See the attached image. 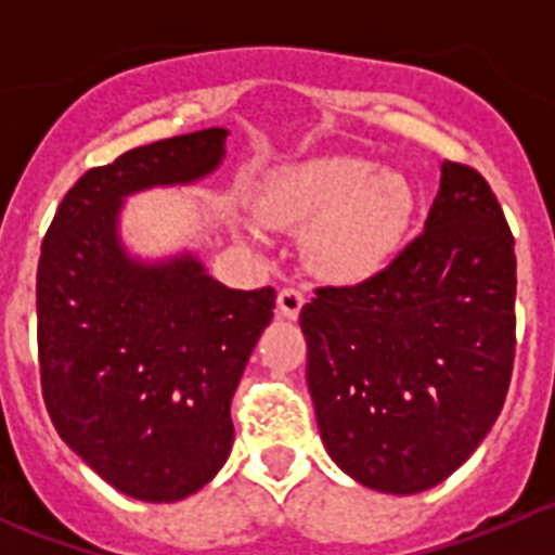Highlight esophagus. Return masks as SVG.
I'll list each match as a JSON object with an SVG mask.
<instances>
[{
	"label": "esophagus",
	"instance_id": "1",
	"mask_svg": "<svg viewBox=\"0 0 555 555\" xmlns=\"http://www.w3.org/2000/svg\"><path fill=\"white\" fill-rule=\"evenodd\" d=\"M302 306H306V294L300 288H283L278 294V313H281L283 320H297Z\"/></svg>",
	"mask_w": 555,
	"mask_h": 555
}]
</instances>
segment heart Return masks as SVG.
<instances>
[{
  "label": "heart",
  "mask_w": 555,
  "mask_h": 555,
  "mask_svg": "<svg viewBox=\"0 0 555 555\" xmlns=\"http://www.w3.org/2000/svg\"><path fill=\"white\" fill-rule=\"evenodd\" d=\"M274 228H302L306 263L327 281L356 283L389 261L414 217L403 171L364 158H320L286 169L258 197Z\"/></svg>",
  "instance_id": "1"
}]
</instances>
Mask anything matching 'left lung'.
<instances>
[{
	"mask_svg": "<svg viewBox=\"0 0 555 555\" xmlns=\"http://www.w3.org/2000/svg\"><path fill=\"white\" fill-rule=\"evenodd\" d=\"M442 180L423 233L370 281L317 288L300 311L308 389L327 455L386 494L442 483L506 403L517 258L492 189Z\"/></svg>",
	"mask_w": 555,
	"mask_h": 555,
	"instance_id": "left-lung-1",
	"label": "left lung"
}]
</instances>
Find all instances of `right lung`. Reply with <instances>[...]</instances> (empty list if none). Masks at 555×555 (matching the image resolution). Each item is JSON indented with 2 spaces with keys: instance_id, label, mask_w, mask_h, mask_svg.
Here are the masks:
<instances>
[{
  "instance_id": "1",
  "label": "right lung",
  "mask_w": 555,
  "mask_h": 555,
  "mask_svg": "<svg viewBox=\"0 0 555 555\" xmlns=\"http://www.w3.org/2000/svg\"><path fill=\"white\" fill-rule=\"evenodd\" d=\"M228 135L185 132L86 171L41 247L38 361L52 425L102 480L144 503L189 498L224 467L230 400L272 322L274 288H228L191 247L132 253L121 214L141 191L210 178Z\"/></svg>"
}]
</instances>
